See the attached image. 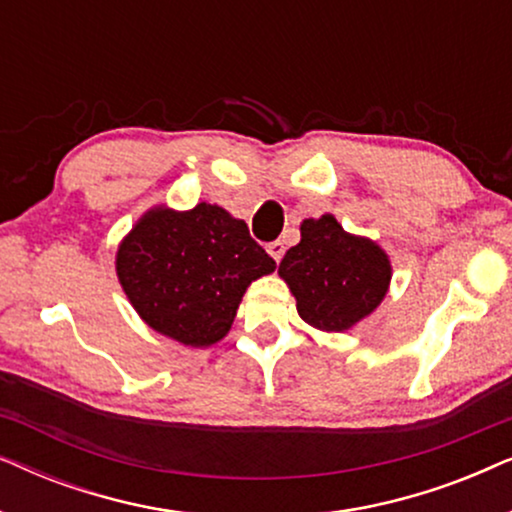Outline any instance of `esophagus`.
Instances as JSON below:
<instances>
[{
	"instance_id": "esophagus-1",
	"label": "esophagus",
	"mask_w": 512,
	"mask_h": 512,
	"mask_svg": "<svg viewBox=\"0 0 512 512\" xmlns=\"http://www.w3.org/2000/svg\"><path fill=\"white\" fill-rule=\"evenodd\" d=\"M268 254H270L272 258H275V261L279 263V261H282V256H284V244L279 242V240L270 242V244H268Z\"/></svg>"
}]
</instances>
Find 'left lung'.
Instances as JSON below:
<instances>
[{"label": "left lung", "instance_id": "obj_1", "mask_svg": "<svg viewBox=\"0 0 512 512\" xmlns=\"http://www.w3.org/2000/svg\"><path fill=\"white\" fill-rule=\"evenodd\" d=\"M279 277L305 324L340 333L373 314L387 296L391 261L380 244L347 233L333 214H324L300 223V242L284 254Z\"/></svg>", "mask_w": 512, "mask_h": 512}]
</instances>
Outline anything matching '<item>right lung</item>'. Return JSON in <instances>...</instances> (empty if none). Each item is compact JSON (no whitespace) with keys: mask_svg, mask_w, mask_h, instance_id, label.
<instances>
[{"mask_svg":"<svg viewBox=\"0 0 512 512\" xmlns=\"http://www.w3.org/2000/svg\"><path fill=\"white\" fill-rule=\"evenodd\" d=\"M275 272L247 223L219 205L151 207L116 251V275L142 321L165 338L205 349L233 326L244 291Z\"/></svg>","mask_w":512,"mask_h":512,"instance_id":"add662e5","label":"right lung"}]
</instances>
